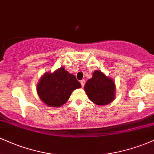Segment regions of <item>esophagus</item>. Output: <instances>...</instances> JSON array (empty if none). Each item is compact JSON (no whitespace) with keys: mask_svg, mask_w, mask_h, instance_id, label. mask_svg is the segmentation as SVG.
<instances>
[{"mask_svg":"<svg viewBox=\"0 0 154 154\" xmlns=\"http://www.w3.org/2000/svg\"><path fill=\"white\" fill-rule=\"evenodd\" d=\"M80 83L81 85H82V87H84L85 83V79H82V80L80 81Z\"/></svg>","mask_w":154,"mask_h":154,"instance_id":"1","label":"esophagus"}]
</instances>
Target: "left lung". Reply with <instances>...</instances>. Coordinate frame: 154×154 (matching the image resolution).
Returning a JSON list of instances; mask_svg holds the SVG:
<instances>
[{
  "instance_id": "8db88e82",
  "label": "left lung",
  "mask_w": 154,
  "mask_h": 154,
  "mask_svg": "<svg viewBox=\"0 0 154 154\" xmlns=\"http://www.w3.org/2000/svg\"><path fill=\"white\" fill-rule=\"evenodd\" d=\"M84 89L89 99L96 105H108L115 99L114 79L99 70L93 72V77L87 81Z\"/></svg>"
}]
</instances>
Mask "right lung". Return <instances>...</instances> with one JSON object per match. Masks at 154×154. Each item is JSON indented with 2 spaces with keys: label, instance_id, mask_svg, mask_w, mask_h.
I'll return each mask as SVG.
<instances>
[{
  "label": "right lung",
  "instance_id": "add662e5",
  "mask_svg": "<svg viewBox=\"0 0 154 154\" xmlns=\"http://www.w3.org/2000/svg\"><path fill=\"white\" fill-rule=\"evenodd\" d=\"M81 84L75 76L70 74L63 66L54 72H45L37 85L39 98L49 107H60L69 98L72 93Z\"/></svg>",
  "mask_w": 154,
  "mask_h": 154
}]
</instances>
